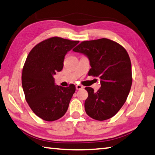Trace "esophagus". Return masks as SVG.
I'll use <instances>...</instances> for the list:
<instances>
[{"instance_id":"esophagus-1","label":"esophagus","mask_w":155,"mask_h":155,"mask_svg":"<svg viewBox=\"0 0 155 155\" xmlns=\"http://www.w3.org/2000/svg\"><path fill=\"white\" fill-rule=\"evenodd\" d=\"M84 88V87L82 86L81 85H76V89L77 90H80V89H82Z\"/></svg>"}]
</instances>
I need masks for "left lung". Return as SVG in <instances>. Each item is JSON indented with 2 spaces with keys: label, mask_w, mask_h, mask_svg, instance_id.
Wrapping results in <instances>:
<instances>
[{
  "label": "left lung",
  "mask_w": 155,
  "mask_h": 155,
  "mask_svg": "<svg viewBox=\"0 0 155 155\" xmlns=\"http://www.w3.org/2000/svg\"><path fill=\"white\" fill-rule=\"evenodd\" d=\"M88 58L89 76L100 78L97 92L85 87L88 97L85 102L88 116L104 120L114 116L124 104L132 84L131 64L127 51L108 38L83 41L73 49Z\"/></svg>",
  "instance_id": "left-lung-1"
}]
</instances>
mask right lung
<instances>
[{
    "instance_id": "right-lung-1",
    "label": "right lung",
    "mask_w": 155,
    "mask_h": 155,
    "mask_svg": "<svg viewBox=\"0 0 155 155\" xmlns=\"http://www.w3.org/2000/svg\"><path fill=\"white\" fill-rule=\"evenodd\" d=\"M79 43L60 37L41 42L30 51L21 75L26 102L36 115L47 121L62 117L68 110L76 87L55 84L53 75L63 68L66 53Z\"/></svg>"
}]
</instances>
